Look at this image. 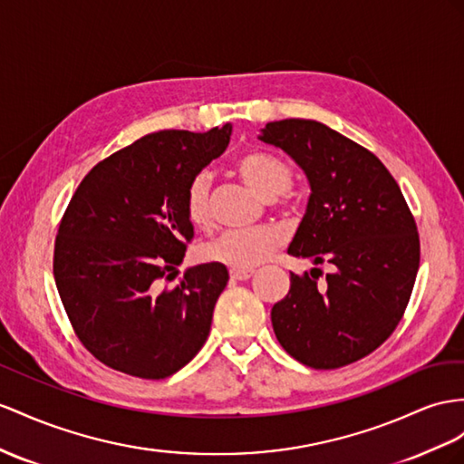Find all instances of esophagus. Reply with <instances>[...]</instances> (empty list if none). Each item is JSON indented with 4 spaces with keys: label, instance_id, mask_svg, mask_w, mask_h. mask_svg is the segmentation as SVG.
Returning <instances> with one entry per match:
<instances>
[{
    "label": "esophagus",
    "instance_id": "34e87169",
    "mask_svg": "<svg viewBox=\"0 0 464 464\" xmlns=\"http://www.w3.org/2000/svg\"><path fill=\"white\" fill-rule=\"evenodd\" d=\"M231 275V278L233 280H248V278H253L255 276V270H231L229 272Z\"/></svg>",
    "mask_w": 464,
    "mask_h": 464
}]
</instances>
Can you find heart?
Wrapping results in <instances>:
<instances>
[{"mask_svg": "<svg viewBox=\"0 0 464 464\" xmlns=\"http://www.w3.org/2000/svg\"><path fill=\"white\" fill-rule=\"evenodd\" d=\"M237 172L248 188L268 201L286 194L294 180L290 166L266 150L245 152L237 160ZM209 188L211 178L208 172L196 174L186 188L184 211L196 227H206L209 223ZM282 241V233L272 227L227 231L206 246V256L233 270H251L263 265Z\"/></svg>", "mask_w": 464, "mask_h": 464, "instance_id": "obj_1", "label": "heart"}]
</instances>
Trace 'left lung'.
Wrapping results in <instances>:
<instances>
[{
  "label": "left lung",
  "mask_w": 464,
  "mask_h": 464,
  "mask_svg": "<svg viewBox=\"0 0 464 464\" xmlns=\"http://www.w3.org/2000/svg\"><path fill=\"white\" fill-rule=\"evenodd\" d=\"M260 140L288 152L312 186L288 255L331 268L290 275L272 327L295 361L317 371L376 351L406 312L420 233L398 182L376 154L312 119L266 123Z\"/></svg>",
  "instance_id": "obj_1"
}]
</instances>
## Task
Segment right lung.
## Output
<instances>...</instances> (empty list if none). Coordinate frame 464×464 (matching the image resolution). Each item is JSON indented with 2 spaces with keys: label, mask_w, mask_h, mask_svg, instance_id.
Wrapping results in <instances>:
<instances>
[{
  "label": "right lung",
  "mask_w": 464,
  "mask_h": 464,
  "mask_svg": "<svg viewBox=\"0 0 464 464\" xmlns=\"http://www.w3.org/2000/svg\"><path fill=\"white\" fill-rule=\"evenodd\" d=\"M229 137V123L145 135L93 166L70 199L54 241V282L76 337L113 371L160 380L204 347L227 268L198 265L172 288L162 282L176 276L194 239L186 188Z\"/></svg>",
  "instance_id": "right-lung-1"
}]
</instances>
